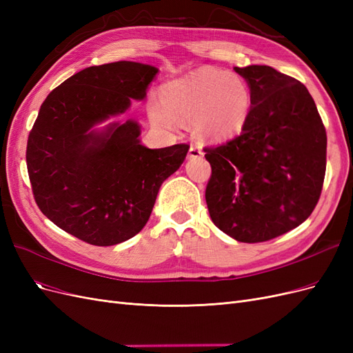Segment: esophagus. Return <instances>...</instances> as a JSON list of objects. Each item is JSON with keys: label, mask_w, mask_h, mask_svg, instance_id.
Here are the masks:
<instances>
[{"label": "esophagus", "mask_w": 353, "mask_h": 353, "mask_svg": "<svg viewBox=\"0 0 353 353\" xmlns=\"http://www.w3.org/2000/svg\"><path fill=\"white\" fill-rule=\"evenodd\" d=\"M203 156V152L201 148L196 144H191L190 145V150H188V157L190 159H197V157H201Z\"/></svg>", "instance_id": "34e87169"}]
</instances>
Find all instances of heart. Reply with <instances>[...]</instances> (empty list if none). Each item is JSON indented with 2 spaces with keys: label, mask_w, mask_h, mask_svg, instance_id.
<instances>
[{
  "label": "heart",
  "mask_w": 353,
  "mask_h": 353,
  "mask_svg": "<svg viewBox=\"0 0 353 353\" xmlns=\"http://www.w3.org/2000/svg\"><path fill=\"white\" fill-rule=\"evenodd\" d=\"M250 91L234 73L203 68L163 85L162 101L150 99L148 116L162 128H174L175 119L191 121L197 137L223 141L236 137L248 121Z\"/></svg>",
  "instance_id": "obj_1"
}]
</instances>
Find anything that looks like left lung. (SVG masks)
Returning a JSON list of instances; mask_svg holds the SVG:
<instances>
[{
  "instance_id": "8db88e82",
  "label": "left lung",
  "mask_w": 353,
  "mask_h": 353,
  "mask_svg": "<svg viewBox=\"0 0 353 353\" xmlns=\"http://www.w3.org/2000/svg\"><path fill=\"white\" fill-rule=\"evenodd\" d=\"M248 82L250 110L241 134L205 148L215 225L241 243H261L301 225L315 209L325 175L327 135L303 83L270 66L234 68Z\"/></svg>"
}]
</instances>
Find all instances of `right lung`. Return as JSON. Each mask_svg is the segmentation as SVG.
Instances as JSON below:
<instances>
[{"instance_id":"add662e5","label":"right lung","mask_w":353,"mask_h":353,"mask_svg":"<svg viewBox=\"0 0 353 353\" xmlns=\"http://www.w3.org/2000/svg\"><path fill=\"white\" fill-rule=\"evenodd\" d=\"M157 73L138 61L91 66L41 105L26 148L32 191L51 222L85 243L113 245L140 232L188 153L187 144L148 148L137 121H110L145 99Z\"/></svg>"}]
</instances>
